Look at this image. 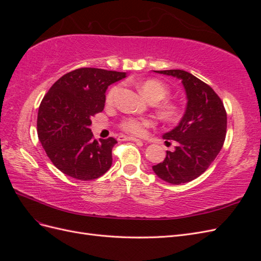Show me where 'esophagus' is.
<instances>
[{"instance_id":"obj_1","label":"esophagus","mask_w":261,"mask_h":261,"mask_svg":"<svg viewBox=\"0 0 261 261\" xmlns=\"http://www.w3.org/2000/svg\"><path fill=\"white\" fill-rule=\"evenodd\" d=\"M120 140H129V141H135V143H143L140 139L135 138V137H127V136H120L118 137Z\"/></svg>"}]
</instances>
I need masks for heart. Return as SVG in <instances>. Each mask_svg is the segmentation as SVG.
Instances as JSON below:
<instances>
[{
    "label": "heart",
    "instance_id": "obj_1",
    "mask_svg": "<svg viewBox=\"0 0 261 261\" xmlns=\"http://www.w3.org/2000/svg\"><path fill=\"white\" fill-rule=\"evenodd\" d=\"M118 90H120V87L113 86L109 89L106 96V102L107 105H112ZM139 90L144 96L152 102H159L164 100L169 96L170 88L169 86L163 83L160 80H156V78H149L145 82L139 85ZM160 111L161 113L169 118V120H173V118L177 117L178 115V108L174 103H172L170 101H164L160 105ZM153 122L151 120H148V118H137V117H125L120 123V127L122 130L133 134V135L141 136L144 135L146 128L151 126Z\"/></svg>",
    "mask_w": 261,
    "mask_h": 261
}]
</instances>
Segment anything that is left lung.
<instances>
[{
    "mask_svg": "<svg viewBox=\"0 0 261 261\" xmlns=\"http://www.w3.org/2000/svg\"><path fill=\"white\" fill-rule=\"evenodd\" d=\"M155 72L179 78L186 90L183 118L163 135L164 139L176 141L175 151H167L165 159L152 167L161 179L180 185L200 176L215 161L226 135V111L216 91L191 73L181 69Z\"/></svg>",
    "mask_w": 261,
    "mask_h": 261,
    "instance_id": "8db88e82",
    "label": "left lung"
}]
</instances>
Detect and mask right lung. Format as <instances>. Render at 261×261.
<instances>
[{
  "label": "right lung",
  "mask_w": 261,
  "mask_h": 261,
  "mask_svg": "<svg viewBox=\"0 0 261 261\" xmlns=\"http://www.w3.org/2000/svg\"><path fill=\"white\" fill-rule=\"evenodd\" d=\"M126 73L83 67L63 75L43 97L38 111V137L51 162L64 174L91 180L112 165L113 137L96 140L91 118L103 111L108 87Z\"/></svg>",
  "instance_id": "right-lung-1"
}]
</instances>
